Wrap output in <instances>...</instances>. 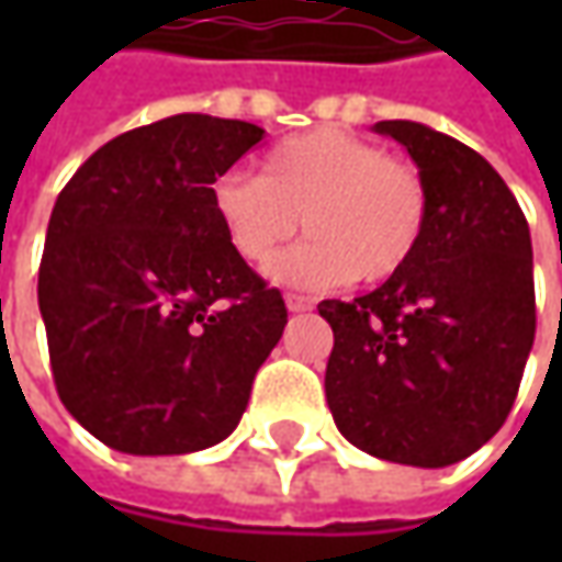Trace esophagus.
Masks as SVG:
<instances>
[{"label": "esophagus", "instance_id": "obj_1", "mask_svg": "<svg viewBox=\"0 0 562 562\" xmlns=\"http://www.w3.org/2000/svg\"><path fill=\"white\" fill-rule=\"evenodd\" d=\"M284 303H288V310H291V313H306V310H313V303H310L306 296H300V293H288V296H284Z\"/></svg>", "mask_w": 562, "mask_h": 562}]
</instances>
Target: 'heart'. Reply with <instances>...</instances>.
Instances as JSON below:
<instances>
[{
  "instance_id": "1",
  "label": "heart",
  "mask_w": 562,
  "mask_h": 562,
  "mask_svg": "<svg viewBox=\"0 0 562 562\" xmlns=\"http://www.w3.org/2000/svg\"><path fill=\"white\" fill-rule=\"evenodd\" d=\"M227 244L252 266L269 262L296 227L310 237L278 256L271 278L293 288L381 284L406 269L428 227V184L357 134L322 127L281 140L262 175L227 171L212 184Z\"/></svg>"
}]
</instances>
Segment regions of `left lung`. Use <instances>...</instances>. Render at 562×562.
I'll return each instance as SVG.
<instances>
[{"label":"left lung","instance_id":"8db88e82","mask_svg":"<svg viewBox=\"0 0 562 562\" xmlns=\"http://www.w3.org/2000/svg\"><path fill=\"white\" fill-rule=\"evenodd\" d=\"M428 184L416 259L350 303L322 300L335 331L325 397L347 441L422 469L460 463L507 422L535 344L529 222L504 178L419 121H378Z\"/></svg>","mask_w":562,"mask_h":562}]
</instances>
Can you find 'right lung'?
<instances>
[{"label":"right lung","mask_w":562,"mask_h":562,"mask_svg":"<svg viewBox=\"0 0 562 562\" xmlns=\"http://www.w3.org/2000/svg\"><path fill=\"white\" fill-rule=\"evenodd\" d=\"M262 134L171 115L99 146L55 200L36 284L55 391L112 450L175 457L225 441L284 335V296L212 209V184Z\"/></svg>","instance_id":"1"}]
</instances>
